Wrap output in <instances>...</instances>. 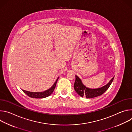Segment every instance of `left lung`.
Here are the masks:
<instances>
[{
	"instance_id": "8db88e82",
	"label": "left lung",
	"mask_w": 132,
	"mask_h": 132,
	"mask_svg": "<svg viewBox=\"0 0 132 132\" xmlns=\"http://www.w3.org/2000/svg\"><path fill=\"white\" fill-rule=\"evenodd\" d=\"M75 77L76 80L73 85L75 90L80 96L81 97H86V98H92L102 95L109 88L114 79L113 77L108 84L102 87L97 89H90L86 87L77 76L76 75Z\"/></svg>"
}]
</instances>
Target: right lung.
<instances>
[{
	"instance_id": "right-lung-1",
	"label": "right lung",
	"mask_w": 132,
	"mask_h": 132,
	"mask_svg": "<svg viewBox=\"0 0 132 132\" xmlns=\"http://www.w3.org/2000/svg\"><path fill=\"white\" fill-rule=\"evenodd\" d=\"M59 77L56 79V81L54 82L53 85L48 90H45L43 92H30V91H26L24 90H22L27 95H28L29 97L33 98H46L47 97H48L50 96L51 94L53 93V92L54 90V89L56 87V83H57V81L59 79Z\"/></svg>"
}]
</instances>
